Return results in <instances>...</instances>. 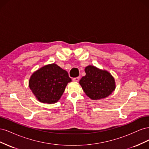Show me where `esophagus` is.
<instances>
[{
  "instance_id": "esophagus-1",
  "label": "esophagus",
  "mask_w": 149,
  "mask_h": 149,
  "mask_svg": "<svg viewBox=\"0 0 149 149\" xmlns=\"http://www.w3.org/2000/svg\"><path fill=\"white\" fill-rule=\"evenodd\" d=\"M73 81L78 82V81L79 80V77H76V78H74L73 79Z\"/></svg>"
}]
</instances>
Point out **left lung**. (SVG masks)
Wrapping results in <instances>:
<instances>
[{
  "label": "left lung",
  "mask_w": 149,
  "mask_h": 149,
  "mask_svg": "<svg viewBox=\"0 0 149 149\" xmlns=\"http://www.w3.org/2000/svg\"><path fill=\"white\" fill-rule=\"evenodd\" d=\"M85 72L86 75L80 79L79 84L91 100L105 98L114 91L115 81L109 72L91 65L86 67Z\"/></svg>",
  "instance_id": "obj_1"
}]
</instances>
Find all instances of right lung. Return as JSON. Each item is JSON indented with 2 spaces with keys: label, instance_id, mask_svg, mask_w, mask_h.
<instances>
[{
  "label": "right lung",
  "instance_id": "1",
  "mask_svg": "<svg viewBox=\"0 0 149 149\" xmlns=\"http://www.w3.org/2000/svg\"><path fill=\"white\" fill-rule=\"evenodd\" d=\"M71 81L68 72L53 63L33 73L29 80V87L39 101L52 104L60 100L66 85Z\"/></svg>",
  "mask_w": 149,
  "mask_h": 149
}]
</instances>
